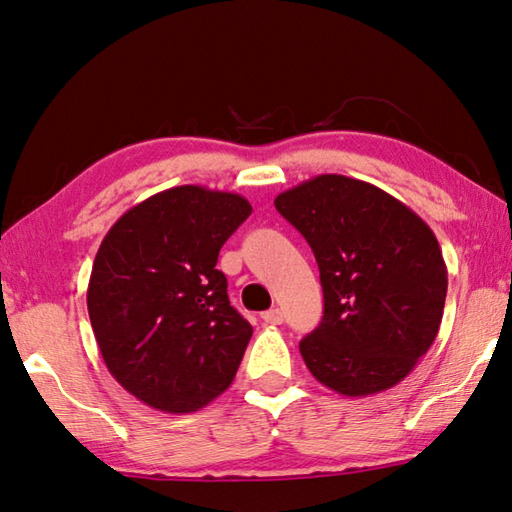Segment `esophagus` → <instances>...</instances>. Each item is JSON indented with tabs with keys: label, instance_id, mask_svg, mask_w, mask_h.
Segmentation results:
<instances>
[{
	"label": "esophagus",
	"instance_id": "1",
	"mask_svg": "<svg viewBox=\"0 0 512 512\" xmlns=\"http://www.w3.org/2000/svg\"><path fill=\"white\" fill-rule=\"evenodd\" d=\"M262 319L266 324H282L284 313L279 308H270V310H266V313H262Z\"/></svg>",
	"mask_w": 512,
	"mask_h": 512
}]
</instances>
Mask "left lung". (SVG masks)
I'll return each mask as SVG.
<instances>
[{
    "mask_svg": "<svg viewBox=\"0 0 512 512\" xmlns=\"http://www.w3.org/2000/svg\"><path fill=\"white\" fill-rule=\"evenodd\" d=\"M275 208L319 266L324 317L299 342L310 373L346 397L402 382L444 315L448 270L433 230L382 188L344 175L284 190Z\"/></svg>",
    "mask_w": 512,
    "mask_h": 512,
    "instance_id": "obj_1",
    "label": "left lung"
}]
</instances>
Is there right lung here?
Here are the masks:
<instances>
[{"label":"right lung","mask_w":512,"mask_h":512,"mask_svg":"<svg viewBox=\"0 0 512 512\" xmlns=\"http://www.w3.org/2000/svg\"><path fill=\"white\" fill-rule=\"evenodd\" d=\"M250 213L242 195L175 186L106 233L86 293L90 326L110 375L146 406L195 413L233 384L253 326L215 266Z\"/></svg>","instance_id":"obj_1"}]
</instances>
